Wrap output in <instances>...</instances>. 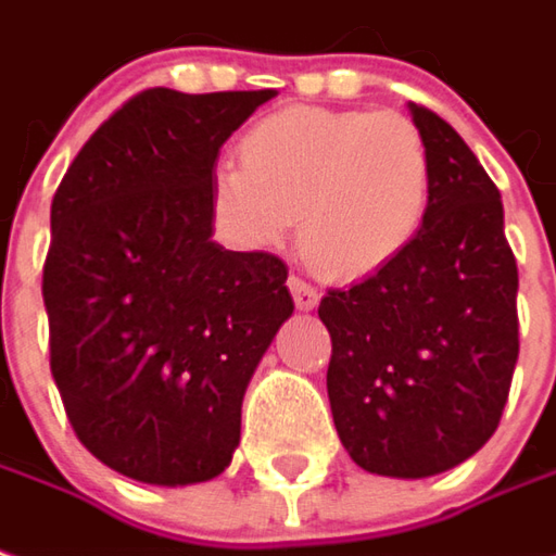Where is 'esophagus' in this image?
<instances>
[{
  "instance_id": "34e87169",
  "label": "esophagus",
  "mask_w": 556,
  "mask_h": 556,
  "mask_svg": "<svg viewBox=\"0 0 556 556\" xmlns=\"http://www.w3.org/2000/svg\"><path fill=\"white\" fill-rule=\"evenodd\" d=\"M289 291H291V298H294V306H298V309H304V313L318 304V291L313 289V286H306L304 279L291 277Z\"/></svg>"
}]
</instances>
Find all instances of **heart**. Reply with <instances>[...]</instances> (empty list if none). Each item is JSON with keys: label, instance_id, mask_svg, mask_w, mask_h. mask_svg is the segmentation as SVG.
Segmentation results:
<instances>
[{"label": "heart", "instance_id": "obj_1", "mask_svg": "<svg viewBox=\"0 0 556 556\" xmlns=\"http://www.w3.org/2000/svg\"><path fill=\"white\" fill-rule=\"evenodd\" d=\"M430 201V147L403 114L286 108L240 138V165L219 162L211 177L213 213L240 247H279L298 219L301 250L333 279L394 265Z\"/></svg>", "mask_w": 556, "mask_h": 556}]
</instances>
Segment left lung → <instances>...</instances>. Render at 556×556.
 I'll use <instances>...</instances> for the list:
<instances>
[{
	"label": "left lung",
	"mask_w": 556,
	"mask_h": 556,
	"mask_svg": "<svg viewBox=\"0 0 556 556\" xmlns=\"http://www.w3.org/2000/svg\"><path fill=\"white\" fill-rule=\"evenodd\" d=\"M409 116L433 159L425 228L394 265L318 304L340 442L391 479H427L479 452L518 364V265L500 189L445 119L413 102Z\"/></svg>",
	"instance_id": "obj_1"
}]
</instances>
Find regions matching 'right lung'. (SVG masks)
<instances>
[{"instance_id":"add662e5","label":"right lung","mask_w":556,"mask_h":556,"mask_svg":"<svg viewBox=\"0 0 556 556\" xmlns=\"http://www.w3.org/2000/svg\"><path fill=\"white\" fill-rule=\"evenodd\" d=\"M277 89H147L104 119L50 204V370L77 440L126 479H216L258 361L294 313L289 267L213 240L223 143Z\"/></svg>"}]
</instances>
